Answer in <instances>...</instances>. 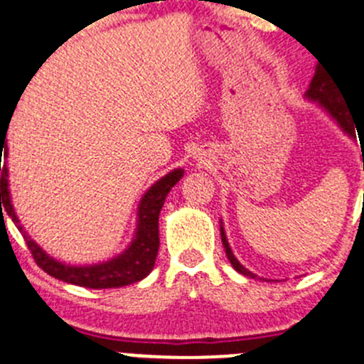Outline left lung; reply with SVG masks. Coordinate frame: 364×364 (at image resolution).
Wrapping results in <instances>:
<instances>
[{
    "label": "left lung",
    "mask_w": 364,
    "mask_h": 364,
    "mask_svg": "<svg viewBox=\"0 0 364 364\" xmlns=\"http://www.w3.org/2000/svg\"><path fill=\"white\" fill-rule=\"evenodd\" d=\"M337 88L339 87H336V83L332 81V77H330V74L326 72V68L323 67V65H317L316 74H314L312 81H310V87L309 90H306V94H304V97H306L309 101H312V103H316L321 110H325V112L332 117L333 123H336V125L346 134V136L353 139V137H355V129H358V127L353 125L352 116H350L345 101H343V96L339 94ZM219 227H221V230L219 232H221L223 247H225V252H227V257L228 261H230L232 267H234L239 274H243V276L255 279L257 276L252 274L248 268H245L243 264L239 263L237 257H235L234 252H232L230 245H228L227 234H225V228H223V221Z\"/></svg>",
    "instance_id": "left-lung-1"
}]
</instances>
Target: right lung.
Masks as SVG:
<instances>
[{"instance_id":"1","label":"right lung","mask_w":364,"mask_h":364,"mask_svg":"<svg viewBox=\"0 0 364 364\" xmlns=\"http://www.w3.org/2000/svg\"><path fill=\"white\" fill-rule=\"evenodd\" d=\"M11 117H9V121H1V156L5 159L9 156V146H6L5 137ZM183 174H185V170L174 168L146 190L139 205H137L136 232H134L132 241L121 254H117L112 259L103 261V263L83 264V267L61 263V261L54 259L52 255H48L27 232L23 230V227L19 225V218L16 215L14 206H12L6 163L3 165L1 172V218L3 212L9 214V218L14 221V225L19 228V232H21L25 241H27L36 263L43 268L48 276L65 281V283L87 288L127 287V284L145 279L152 272L154 264H156V255H158L159 250V212H161L163 203H165L168 192L183 178Z\"/></svg>"}]
</instances>
